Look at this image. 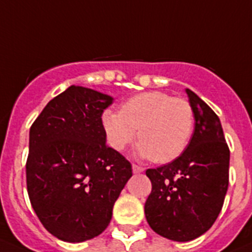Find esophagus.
Instances as JSON below:
<instances>
[{"label": "esophagus", "instance_id": "esophagus-1", "mask_svg": "<svg viewBox=\"0 0 252 252\" xmlns=\"http://www.w3.org/2000/svg\"><path fill=\"white\" fill-rule=\"evenodd\" d=\"M132 171H133V174H140V172H144L145 171V168L141 167V166L135 165V163H133V165H132Z\"/></svg>", "mask_w": 252, "mask_h": 252}]
</instances>
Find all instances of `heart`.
Returning <instances> with one entry per match:
<instances>
[{"label": "heart", "mask_w": 252, "mask_h": 252, "mask_svg": "<svg viewBox=\"0 0 252 252\" xmlns=\"http://www.w3.org/2000/svg\"><path fill=\"white\" fill-rule=\"evenodd\" d=\"M102 127L108 145L122 151L135 140L136 155L155 162H170L184 154L192 137L195 115L184 98L160 91L142 92L125 101L119 111H103Z\"/></svg>", "instance_id": "b5f03b06"}]
</instances>
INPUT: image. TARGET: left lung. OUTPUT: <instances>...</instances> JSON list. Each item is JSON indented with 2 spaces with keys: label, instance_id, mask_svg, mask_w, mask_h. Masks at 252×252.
<instances>
[{
  "label": "left lung",
  "instance_id": "obj_1",
  "mask_svg": "<svg viewBox=\"0 0 252 252\" xmlns=\"http://www.w3.org/2000/svg\"><path fill=\"white\" fill-rule=\"evenodd\" d=\"M195 130L184 154L167 165L149 168L152 190L145 215L156 234L191 241L218 219L228 186L230 150L220 119L195 92L186 89Z\"/></svg>",
  "mask_w": 252,
  "mask_h": 252
}]
</instances>
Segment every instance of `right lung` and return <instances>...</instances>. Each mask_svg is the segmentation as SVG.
Masks as SVG:
<instances>
[{"label":"right lung","instance_id":"1","mask_svg":"<svg viewBox=\"0 0 252 252\" xmlns=\"http://www.w3.org/2000/svg\"><path fill=\"white\" fill-rule=\"evenodd\" d=\"M108 94L70 86L50 101L30 128L26 182L37 218L66 242L98 236L132 176L131 163L106 145Z\"/></svg>","mask_w":252,"mask_h":252}]
</instances>
